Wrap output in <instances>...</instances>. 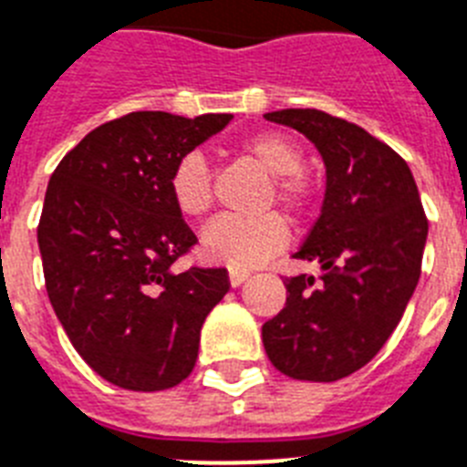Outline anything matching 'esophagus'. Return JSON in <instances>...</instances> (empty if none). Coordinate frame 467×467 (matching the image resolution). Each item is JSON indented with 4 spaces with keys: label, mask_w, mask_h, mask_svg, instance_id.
Returning <instances> with one entry per match:
<instances>
[{
    "label": "esophagus",
    "mask_w": 467,
    "mask_h": 467,
    "mask_svg": "<svg viewBox=\"0 0 467 467\" xmlns=\"http://www.w3.org/2000/svg\"><path fill=\"white\" fill-rule=\"evenodd\" d=\"M246 277H249V273H246V270L230 268V285H233V287H240V285L246 280Z\"/></svg>",
    "instance_id": "esophagus-1"
}]
</instances>
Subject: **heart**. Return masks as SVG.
<instances>
[{"label": "heart", "instance_id": "obj_1", "mask_svg": "<svg viewBox=\"0 0 467 467\" xmlns=\"http://www.w3.org/2000/svg\"><path fill=\"white\" fill-rule=\"evenodd\" d=\"M242 151L252 156L265 173L273 175L270 199L299 215L311 202V187L301 178L304 154L287 135L280 132H258L246 137ZM168 190L175 209L187 218H202L213 203V173L206 156L190 151L175 163ZM287 244V223L277 213L261 215H225L206 227L202 237L203 256L213 264L230 265L234 270H249L275 256Z\"/></svg>", "mask_w": 467, "mask_h": 467}]
</instances>
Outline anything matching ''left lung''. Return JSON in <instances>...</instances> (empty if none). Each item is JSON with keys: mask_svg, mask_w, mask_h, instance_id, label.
<instances>
[{"mask_svg": "<svg viewBox=\"0 0 467 467\" xmlns=\"http://www.w3.org/2000/svg\"><path fill=\"white\" fill-rule=\"evenodd\" d=\"M311 140L325 163V199L294 256L318 280H285L287 304L264 325L270 363L294 379L335 382L385 347L420 277L427 218L409 163L358 125L318 109L265 113Z\"/></svg>", "mask_w": 467, "mask_h": 467, "instance_id": "obj_1", "label": "left lung"}]
</instances>
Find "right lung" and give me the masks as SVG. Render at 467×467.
I'll return each instance as SVG.
<instances>
[{
  "mask_svg": "<svg viewBox=\"0 0 467 467\" xmlns=\"http://www.w3.org/2000/svg\"><path fill=\"white\" fill-rule=\"evenodd\" d=\"M233 120L135 111L94 128L47 185L37 244L47 294L94 373L132 391L180 385L230 289L225 268L173 264L197 237L175 209V163Z\"/></svg>",
  "mask_w": 467,
  "mask_h": 467,
  "instance_id": "obj_1",
  "label": "right lung"
}]
</instances>
